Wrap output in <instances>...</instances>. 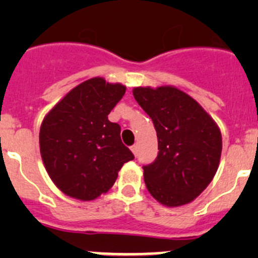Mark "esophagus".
<instances>
[{
  "label": "esophagus",
  "mask_w": 258,
  "mask_h": 258,
  "mask_svg": "<svg viewBox=\"0 0 258 258\" xmlns=\"http://www.w3.org/2000/svg\"><path fill=\"white\" fill-rule=\"evenodd\" d=\"M137 148H139V146H137V145L131 146V151L134 152V155H136V153H137Z\"/></svg>",
  "instance_id": "34e87169"
}]
</instances>
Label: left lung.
Returning <instances> with one entry per match:
<instances>
[{
  "instance_id": "obj_1",
  "label": "left lung",
  "mask_w": 258,
  "mask_h": 258,
  "mask_svg": "<svg viewBox=\"0 0 258 258\" xmlns=\"http://www.w3.org/2000/svg\"><path fill=\"white\" fill-rule=\"evenodd\" d=\"M135 100L152 119L158 155L144 166L151 196L167 207L194 201L217 172L222 136L196 100L173 86L134 88Z\"/></svg>"
}]
</instances>
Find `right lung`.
I'll return each mask as SVG.
<instances>
[{
	"mask_svg": "<svg viewBox=\"0 0 258 258\" xmlns=\"http://www.w3.org/2000/svg\"><path fill=\"white\" fill-rule=\"evenodd\" d=\"M126 86L93 77L72 88L43 118L40 151L52 182L64 195L92 201L113 186L123 163L134 160L121 127L108 113Z\"/></svg>",
	"mask_w": 258,
	"mask_h": 258,
	"instance_id": "obj_1",
	"label": "right lung"
}]
</instances>
